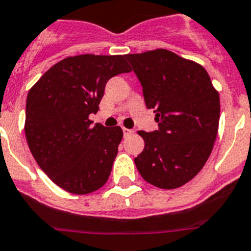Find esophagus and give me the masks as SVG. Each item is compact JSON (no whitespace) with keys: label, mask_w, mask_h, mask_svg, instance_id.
I'll return each mask as SVG.
<instances>
[{"label":"esophagus","mask_w":251,"mask_h":251,"mask_svg":"<svg viewBox=\"0 0 251 251\" xmlns=\"http://www.w3.org/2000/svg\"><path fill=\"white\" fill-rule=\"evenodd\" d=\"M123 131H124V136H125V137L130 136V135L132 134V132H134V131H132V130H130V128H125V127L123 128Z\"/></svg>","instance_id":"34e87169"}]
</instances>
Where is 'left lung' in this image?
Segmentation results:
<instances>
[{"label":"left lung","instance_id":"1","mask_svg":"<svg viewBox=\"0 0 251 251\" xmlns=\"http://www.w3.org/2000/svg\"><path fill=\"white\" fill-rule=\"evenodd\" d=\"M159 128L139 131L145 148L135 157L142 179L160 189L190 181L209 159L218 135L220 99L199 64L168 50L126 55Z\"/></svg>","mask_w":251,"mask_h":251}]
</instances>
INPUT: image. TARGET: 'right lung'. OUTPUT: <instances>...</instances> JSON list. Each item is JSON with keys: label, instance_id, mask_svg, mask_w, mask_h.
<instances>
[{"label": "right lung", "instance_id": "1", "mask_svg": "<svg viewBox=\"0 0 251 251\" xmlns=\"http://www.w3.org/2000/svg\"><path fill=\"white\" fill-rule=\"evenodd\" d=\"M131 69L125 56L80 55L53 65L28 91L25 132L38 166L61 189L96 191L109 179L120 126L92 125L106 82Z\"/></svg>", "mask_w": 251, "mask_h": 251}]
</instances>
